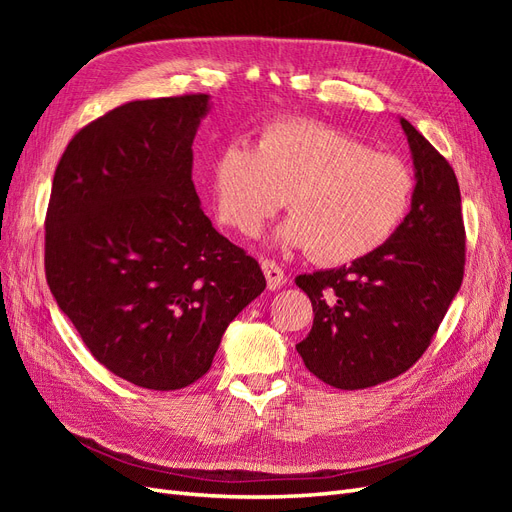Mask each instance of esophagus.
<instances>
[{"instance_id":"34e87169","label":"esophagus","mask_w":512,"mask_h":512,"mask_svg":"<svg viewBox=\"0 0 512 512\" xmlns=\"http://www.w3.org/2000/svg\"><path fill=\"white\" fill-rule=\"evenodd\" d=\"M262 273L267 277L269 290H280L286 284V273L282 267H277L273 260H262Z\"/></svg>"}]
</instances>
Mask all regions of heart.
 <instances>
[{
  "label": "heart",
  "mask_w": 512,
  "mask_h": 512,
  "mask_svg": "<svg viewBox=\"0 0 512 512\" xmlns=\"http://www.w3.org/2000/svg\"><path fill=\"white\" fill-rule=\"evenodd\" d=\"M211 205L218 220L256 235L286 203L292 215L275 243L309 250L322 265L374 254L406 222L416 181L393 153L320 121L282 119L260 132L256 147L232 138L211 162Z\"/></svg>",
  "instance_id": "obj_1"
}]
</instances>
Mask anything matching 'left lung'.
I'll return each instance as SVG.
<instances>
[{
	"instance_id": "left-lung-1",
	"label": "left lung",
	"mask_w": 512,
	"mask_h": 512,
	"mask_svg": "<svg viewBox=\"0 0 512 512\" xmlns=\"http://www.w3.org/2000/svg\"><path fill=\"white\" fill-rule=\"evenodd\" d=\"M399 123L416 179L406 222L389 243L350 267L297 277L314 307L312 331L297 352L335 389H367L410 369L463 280L466 230L457 177L410 121Z\"/></svg>"
}]
</instances>
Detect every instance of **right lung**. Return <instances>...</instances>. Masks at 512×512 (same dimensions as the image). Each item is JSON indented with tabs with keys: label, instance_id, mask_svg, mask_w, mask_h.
I'll use <instances>...</instances> for the list:
<instances>
[{
	"label": "right lung",
	"instance_id": "add662e5",
	"mask_svg": "<svg viewBox=\"0 0 512 512\" xmlns=\"http://www.w3.org/2000/svg\"><path fill=\"white\" fill-rule=\"evenodd\" d=\"M209 100H136L91 121L61 156L46 211L59 309L96 361L151 391L203 378L228 324L267 286L200 209L192 143Z\"/></svg>",
	"mask_w": 512,
	"mask_h": 512
}]
</instances>
